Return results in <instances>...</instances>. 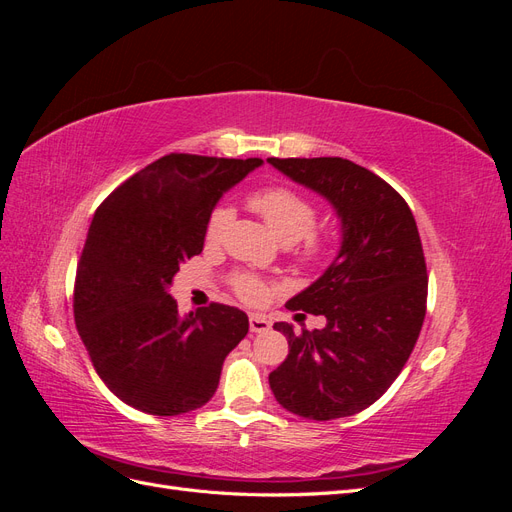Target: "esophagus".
Instances as JSON below:
<instances>
[{"instance_id":"1","label":"esophagus","mask_w":512,"mask_h":512,"mask_svg":"<svg viewBox=\"0 0 512 512\" xmlns=\"http://www.w3.org/2000/svg\"><path fill=\"white\" fill-rule=\"evenodd\" d=\"M271 329V322L262 316V314H252L250 316V331L252 333H267Z\"/></svg>"}]
</instances>
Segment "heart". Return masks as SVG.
<instances>
[{
  "label": "heart",
  "mask_w": 512,
  "mask_h": 512,
  "mask_svg": "<svg viewBox=\"0 0 512 512\" xmlns=\"http://www.w3.org/2000/svg\"><path fill=\"white\" fill-rule=\"evenodd\" d=\"M250 205L267 220L275 235L284 243L297 241V256L305 265H318V262L329 256L331 239L324 232L314 230L318 209L299 190L284 183L267 185V188L250 196ZM232 218H235V211H232L230 205H215L205 224V239L209 243H220ZM230 284L243 301L250 303L262 301L269 292V284L250 271L232 273Z\"/></svg>",
  "instance_id": "heart-1"
}]
</instances>
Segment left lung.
I'll return each mask as SVG.
<instances>
[{"label": "left lung", "instance_id": "left-lung-1", "mask_svg": "<svg viewBox=\"0 0 512 512\" xmlns=\"http://www.w3.org/2000/svg\"><path fill=\"white\" fill-rule=\"evenodd\" d=\"M322 194L342 218V250L286 303L324 316L322 331L294 333L269 384L280 406L312 421L352 416L378 401L408 363L427 312V265L414 215L395 188L344 158H269Z\"/></svg>", "mask_w": 512, "mask_h": 512}]
</instances>
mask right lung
<instances>
[{
  "instance_id": "right-lung-1",
  "label": "right lung",
  "mask_w": 512,
  "mask_h": 512,
  "mask_svg": "<svg viewBox=\"0 0 512 512\" xmlns=\"http://www.w3.org/2000/svg\"><path fill=\"white\" fill-rule=\"evenodd\" d=\"M260 158L168 153L104 198L74 280V322L98 376L128 406L177 416L205 406L226 354L250 331L239 307L209 303L179 316L168 284L203 252L220 196Z\"/></svg>"
}]
</instances>
